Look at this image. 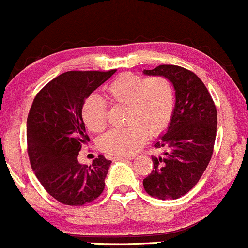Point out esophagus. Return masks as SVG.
I'll use <instances>...</instances> for the list:
<instances>
[{"mask_svg": "<svg viewBox=\"0 0 248 248\" xmlns=\"http://www.w3.org/2000/svg\"><path fill=\"white\" fill-rule=\"evenodd\" d=\"M135 157L134 155H128V156H115L114 161H122V160H133Z\"/></svg>", "mask_w": 248, "mask_h": 248, "instance_id": "1", "label": "esophagus"}]
</instances>
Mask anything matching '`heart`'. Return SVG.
<instances>
[{"instance_id": "1", "label": "heart", "mask_w": 248, "mask_h": 248, "mask_svg": "<svg viewBox=\"0 0 248 248\" xmlns=\"http://www.w3.org/2000/svg\"><path fill=\"white\" fill-rule=\"evenodd\" d=\"M105 95L112 105H124L126 126L108 130L99 139L102 152L126 156L139 149L147 136L160 135L167 129L175 109V91L171 82L161 76L142 78L122 73L105 87ZM107 108L99 96L90 95L82 105V119L92 132L106 127Z\"/></svg>"}]
</instances>
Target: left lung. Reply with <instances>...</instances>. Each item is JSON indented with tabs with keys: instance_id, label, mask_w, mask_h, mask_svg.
<instances>
[{
	"instance_id": "1",
	"label": "left lung",
	"mask_w": 248,
	"mask_h": 248,
	"mask_svg": "<svg viewBox=\"0 0 248 248\" xmlns=\"http://www.w3.org/2000/svg\"><path fill=\"white\" fill-rule=\"evenodd\" d=\"M143 73L167 78L176 95L167 133L155 143L156 148H164L166 152L160 157H152L154 169L143 179V186L152 197L177 199L197 184L211 160L217 109L204 82L191 71L176 65H160Z\"/></svg>"
}]
</instances>
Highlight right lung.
Instances as JSON below:
<instances>
[{"instance_id":"obj_1","label":"right lung","mask_w":248,"mask_h":248,"mask_svg":"<svg viewBox=\"0 0 248 248\" xmlns=\"http://www.w3.org/2000/svg\"><path fill=\"white\" fill-rule=\"evenodd\" d=\"M69 71L35 96L27 120L28 155L36 177L65 205L91 203L105 189L112 161L99 155L91 166L79 163L81 144L90 141L81 109L85 99L115 73Z\"/></svg>"}]
</instances>
